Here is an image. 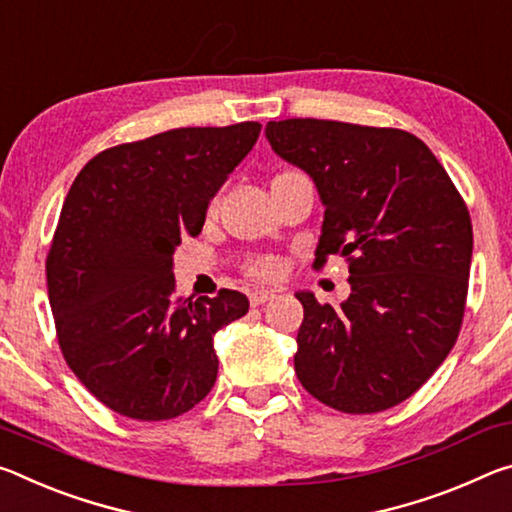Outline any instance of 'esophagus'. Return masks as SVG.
Segmentation results:
<instances>
[{
    "label": "esophagus",
    "instance_id": "1",
    "mask_svg": "<svg viewBox=\"0 0 512 512\" xmlns=\"http://www.w3.org/2000/svg\"><path fill=\"white\" fill-rule=\"evenodd\" d=\"M274 297V290H254L249 292V301L251 306H261L265 301H270Z\"/></svg>",
    "mask_w": 512,
    "mask_h": 512
}]
</instances>
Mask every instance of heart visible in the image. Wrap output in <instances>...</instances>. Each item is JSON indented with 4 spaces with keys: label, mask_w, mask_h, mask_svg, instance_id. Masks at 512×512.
Returning <instances> with one entry per match:
<instances>
[{
    "label": "heart",
    "mask_w": 512,
    "mask_h": 512,
    "mask_svg": "<svg viewBox=\"0 0 512 512\" xmlns=\"http://www.w3.org/2000/svg\"><path fill=\"white\" fill-rule=\"evenodd\" d=\"M215 206H217V201H213L211 204V211H215ZM245 272H247V276H251V279H272V276L281 272V261L270 254L251 256L245 263Z\"/></svg>",
    "instance_id": "b5f03b06"
}]
</instances>
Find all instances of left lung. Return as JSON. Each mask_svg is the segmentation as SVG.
<instances>
[{
  "instance_id": "1",
  "label": "left lung",
  "mask_w": 512,
  "mask_h": 512,
  "mask_svg": "<svg viewBox=\"0 0 512 512\" xmlns=\"http://www.w3.org/2000/svg\"><path fill=\"white\" fill-rule=\"evenodd\" d=\"M265 136L322 197L315 265L333 254L349 265L351 295L340 306L297 292V379L340 413L397 406L458 340L472 265L465 199L408 131L295 117L270 122Z\"/></svg>"
}]
</instances>
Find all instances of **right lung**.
I'll use <instances>...</instances> for the list:
<instances>
[{
  "mask_svg": "<svg viewBox=\"0 0 512 512\" xmlns=\"http://www.w3.org/2000/svg\"><path fill=\"white\" fill-rule=\"evenodd\" d=\"M258 133L240 122L124 142L90 158L67 192L45 263L49 306L67 367L115 413L172 420L215 385L213 335L249 301L226 288L179 299L172 256L199 236Z\"/></svg>",
  "mask_w": 512,
  "mask_h": 512,
  "instance_id": "1",
  "label": "right lung"
}]
</instances>
